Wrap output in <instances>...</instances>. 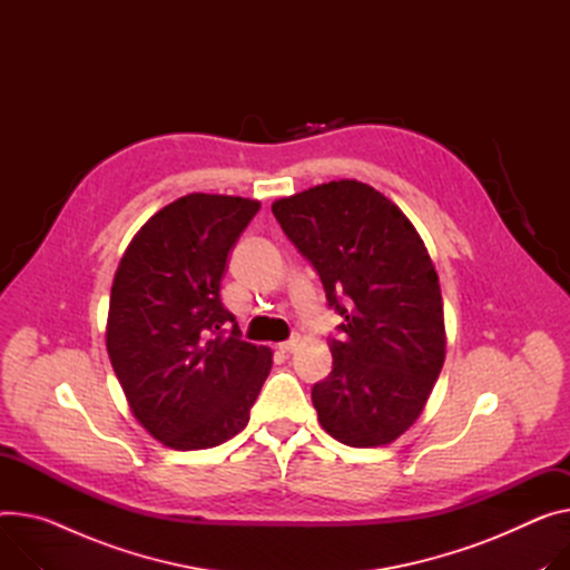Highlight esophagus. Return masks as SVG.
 <instances>
[{"instance_id": "34e87169", "label": "esophagus", "mask_w": 570, "mask_h": 570, "mask_svg": "<svg viewBox=\"0 0 570 570\" xmlns=\"http://www.w3.org/2000/svg\"><path fill=\"white\" fill-rule=\"evenodd\" d=\"M296 342H298V337L294 335V337H289V340H285V342H281V344H278L276 348H278V352H281V354H289V352H292V348L296 346Z\"/></svg>"}]
</instances>
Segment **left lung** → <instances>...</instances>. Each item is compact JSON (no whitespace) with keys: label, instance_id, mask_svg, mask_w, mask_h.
Listing matches in <instances>:
<instances>
[{"label":"left lung","instance_id":"left-lung-1","mask_svg":"<svg viewBox=\"0 0 570 570\" xmlns=\"http://www.w3.org/2000/svg\"><path fill=\"white\" fill-rule=\"evenodd\" d=\"M272 212L342 317L328 337L333 370L313 385L322 426L352 448L392 443L445 361L443 296L424 242L395 203L356 180L281 198Z\"/></svg>","mask_w":570,"mask_h":570}]
</instances>
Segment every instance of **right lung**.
<instances>
[{"label": "right lung", "instance_id": "obj_1", "mask_svg": "<svg viewBox=\"0 0 570 570\" xmlns=\"http://www.w3.org/2000/svg\"><path fill=\"white\" fill-rule=\"evenodd\" d=\"M259 203L189 194L127 246L109 301L107 352L135 417L173 450L237 435L272 370L222 301L228 253Z\"/></svg>", "mask_w": 570, "mask_h": 570}]
</instances>
